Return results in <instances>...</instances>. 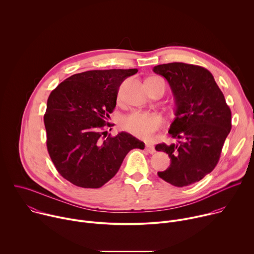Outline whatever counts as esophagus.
Masks as SVG:
<instances>
[{
    "instance_id": "esophagus-1",
    "label": "esophagus",
    "mask_w": 254,
    "mask_h": 254,
    "mask_svg": "<svg viewBox=\"0 0 254 254\" xmlns=\"http://www.w3.org/2000/svg\"><path fill=\"white\" fill-rule=\"evenodd\" d=\"M146 150L148 153H150V154H154L155 152H156V150H155V147L154 146H152V144H146Z\"/></svg>"
}]
</instances>
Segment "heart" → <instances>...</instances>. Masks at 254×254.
Listing matches in <instances>:
<instances>
[{
	"instance_id": "b5f03b06",
	"label": "heart",
	"mask_w": 254,
	"mask_h": 254,
	"mask_svg": "<svg viewBox=\"0 0 254 254\" xmlns=\"http://www.w3.org/2000/svg\"><path fill=\"white\" fill-rule=\"evenodd\" d=\"M162 123L163 120L158 114L134 112L123 119L122 127L138 138L148 140L153 137Z\"/></svg>"
}]
</instances>
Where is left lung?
I'll return each mask as SVG.
<instances>
[{"label": "left lung", "mask_w": 254, "mask_h": 254, "mask_svg": "<svg viewBox=\"0 0 254 254\" xmlns=\"http://www.w3.org/2000/svg\"><path fill=\"white\" fill-rule=\"evenodd\" d=\"M153 71L166 78L173 92L175 120L169 133L178 138L170 146H156L171 159L170 167L158 175L173 186H189L218 163L231 129V111L211 72L204 67L174 62L157 65Z\"/></svg>", "instance_id": "8db88e82"}]
</instances>
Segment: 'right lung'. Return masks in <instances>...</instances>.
<instances>
[{"label":"right lung","instance_id":"obj_1","mask_svg":"<svg viewBox=\"0 0 254 254\" xmlns=\"http://www.w3.org/2000/svg\"><path fill=\"white\" fill-rule=\"evenodd\" d=\"M137 69L90 70L68 77L49 95L44 124L49 156L75 186L100 188L120 170L127 153L144 143L122 131L105 139L119 87ZM112 129V128H111ZM110 129V130H111Z\"/></svg>","mask_w":254,"mask_h":254}]
</instances>
